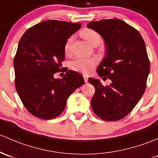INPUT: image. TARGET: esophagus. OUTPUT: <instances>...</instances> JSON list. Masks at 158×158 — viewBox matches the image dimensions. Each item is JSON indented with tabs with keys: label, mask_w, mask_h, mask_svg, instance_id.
<instances>
[{
	"label": "esophagus",
	"mask_w": 158,
	"mask_h": 158,
	"mask_svg": "<svg viewBox=\"0 0 158 158\" xmlns=\"http://www.w3.org/2000/svg\"><path fill=\"white\" fill-rule=\"evenodd\" d=\"M84 81H85V83L88 82V77H87V75H85V74H84Z\"/></svg>",
	"instance_id": "1"
}]
</instances>
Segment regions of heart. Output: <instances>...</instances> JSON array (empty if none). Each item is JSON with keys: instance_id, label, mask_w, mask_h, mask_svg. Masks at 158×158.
<instances>
[{"instance_id": "heart-1", "label": "heart", "mask_w": 158, "mask_h": 158, "mask_svg": "<svg viewBox=\"0 0 158 158\" xmlns=\"http://www.w3.org/2000/svg\"><path fill=\"white\" fill-rule=\"evenodd\" d=\"M80 35L83 39H84L86 41L88 42L92 45H97L101 42V37H100V34L97 31L92 30V29H84L80 32ZM72 39V37L68 38L65 44H64V49L66 54H69L70 52H71ZM96 62H97V59L95 58H85L79 57V58H76L75 59L71 61V68L74 70V71L87 74V73L90 72L92 71Z\"/></svg>"}]
</instances>
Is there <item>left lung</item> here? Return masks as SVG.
Instances as JSON below:
<instances>
[{
    "label": "left lung",
    "mask_w": 158,
    "mask_h": 158,
    "mask_svg": "<svg viewBox=\"0 0 158 158\" xmlns=\"http://www.w3.org/2000/svg\"><path fill=\"white\" fill-rule=\"evenodd\" d=\"M103 38L106 56L97 71L112 81L103 86L98 79L89 78L95 87L91 100L94 113L105 121H117L135 108L146 89L150 61L145 43L134 27L118 19L94 21L87 25Z\"/></svg>",
    "instance_id": "8db88e82"
}]
</instances>
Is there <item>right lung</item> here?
Returning <instances> with one entry per match:
<instances>
[{"mask_svg": "<svg viewBox=\"0 0 158 158\" xmlns=\"http://www.w3.org/2000/svg\"><path fill=\"white\" fill-rule=\"evenodd\" d=\"M81 23L45 20L30 27L19 40L14 60L15 87L29 113L37 118L52 119L65 108L73 92L84 84L83 76L69 70L61 79L64 46Z\"/></svg>", "mask_w": 158, "mask_h": 158, "instance_id": "1", "label": "right lung"}]
</instances>
